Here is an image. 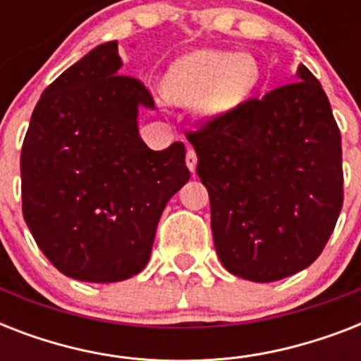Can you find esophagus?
<instances>
[{"label": "esophagus", "mask_w": 361, "mask_h": 361, "mask_svg": "<svg viewBox=\"0 0 361 361\" xmlns=\"http://www.w3.org/2000/svg\"><path fill=\"white\" fill-rule=\"evenodd\" d=\"M185 163H187V169L191 170L192 174H195V170H197V153H195V149H192V147H187Z\"/></svg>", "instance_id": "1"}]
</instances>
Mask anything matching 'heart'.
<instances>
[{"instance_id": "obj_1", "label": "heart", "mask_w": 361, "mask_h": 361, "mask_svg": "<svg viewBox=\"0 0 361 361\" xmlns=\"http://www.w3.org/2000/svg\"><path fill=\"white\" fill-rule=\"evenodd\" d=\"M260 71L245 54L197 50L174 61L164 92L172 101L192 103L206 118H219L243 103L257 87Z\"/></svg>"}]
</instances>
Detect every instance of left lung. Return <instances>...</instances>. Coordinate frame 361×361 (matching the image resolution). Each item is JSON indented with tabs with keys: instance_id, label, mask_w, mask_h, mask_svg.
<instances>
[{
	"instance_id": "left-lung-1",
	"label": "left lung",
	"mask_w": 361,
	"mask_h": 361,
	"mask_svg": "<svg viewBox=\"0 0 361 361\" xmlns=\"http://www.w3.org/2000/svg\"><path fill=\"white\" fill-rule=\"evenodd\" d=\"M209 195L215 251L232 275L271 283L319 258L343 208L341 133L313 73L187 135Z\"/></svg>"
}]
</instances>
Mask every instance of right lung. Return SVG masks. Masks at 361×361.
<instances>
[{
  "label": "right lung",
  "instance_id": "obj_1",
  "mask_svg": "<svg viewBox=\"0 0 361 361\" xmlns=\"http://www.w3.org/2000/svg\"><path fill=\"white\" fill-rule=\"evenodd\" d=\"M121 65L109 41L61 73L20 155L25 225L61 274L87 283L140 274L164 206L191 176L183 142L163 152L144 144L138 110L153 99Z\"/></svg>",
  "mask_w": 361,
  "mask_h": 361
}]
</instances>
